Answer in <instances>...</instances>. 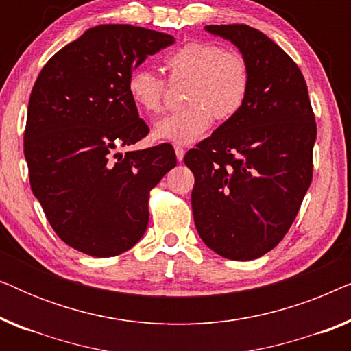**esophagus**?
<instances>
[{
    "mask_svg": "<svg viewBox=\"0 0 351 351\" xmlns=\"http://www.w3.org/2000/svg\"><path fill=\"white\" fill-rule=\"evenodd\" d=\"M176 156H177V161H182L185 156V150L182 147H176Z\"/></svg>",
    "mask_w": 351,
    "mask_h": 351,
    "instance_id": "34e87169",
    "label": "esophagus"
}]
</instances>
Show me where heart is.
<instances>
[{
	"label": "heart",
	"mask_w": 351,
	"mask_h": 351,
	"mask_svg": "<svg viewBox=\"0 0 351 351\" xmlns=\"http://www.w3.org/2000/svg\"><path fill=\"white\" fill-rule=\"evenodd\" d=\"M171 83L186 81L185 108L155 126L160 141L189 145L208 132L213 119L228 121L241 112L251 89V66L243 54L225 51L217 43L190 41L165 60ZM132 104L148 117L162 112L166 81L148 69L134 70L128 78Z\"/></svg>",
	"instance_id": "obj_1"
}]
</instances>
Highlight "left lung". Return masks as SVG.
I'll return each instance as SVG.
<instances>
[{"label": "left lung", "mask_w": 351, "mask_h": 351, "mask_svg": "<svg viewBox=\"0 0 351 351\" xmlns=\"http://www.w3.org/2000/svg\"><path fill=\"white\" fill-rule=\"evenodd\" d=\"M206 30L246 57L251 89L237 117L186 152L191 209L206 246L252 261L285 238L311 184L315 113L300 69L267 35L244 23Z\"/></svg>", "instance_id": "obj_1"}]
</instances>
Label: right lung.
<instances>
[{
	"instance_id": "obj_1",
	"label": "right lung",
	"mask_w": 351,
	"mask_h": 351,
	"mask_svg": "<svg viewBox=\"0 0 351 351\" xmlns=\"http://www.w3.org/2000/svg\"><path fill=\"white\" fill-rule=\"evenodd\" d=\"M174 36L108 23L62 47L28 100L23 153L33 195L62 241L93 257L131 249L148 225L150 190L177 165L171 143L117 152L148 134L128 78Z\"/></svg>"
}]
</instances>
